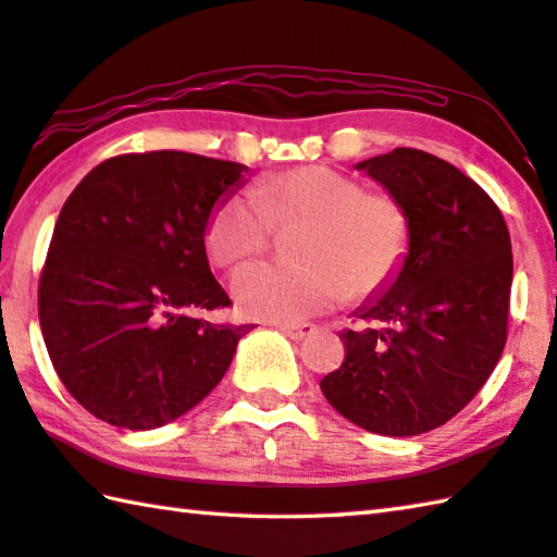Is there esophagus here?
I'll use <instances>...</instances> for the list:
<instances>
[{
	"label": "esophagus",
	"instance_id": "obj_1",
	"mask_svg": "<svg viewBox=\"0 0 557 557\" xmlns=\"http://www.w3.org/2000/svg\"><path fill=\"white\" fill-rule=\"evenodd\" d=\"M277 329L292 341H301L313 333V323H277Z\"/></svg>",
	"mask_w": 557,
	"mask_h": 557
}]
</instances>
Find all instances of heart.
<instances>
[{"label": "heart", "mask_w": 557, "mask_h": 557, "mask_svg": "<svg viewBox=\"0 0 557 557\" xmlns=\"http://www.w3.org/2000/svg\"><path fill=\"white\" fill-rule=\"evenodd\" d=\"M277 231L301 228L297 262H250L231 280L238 311L277 323L329 311L343 299L382 295L407 262L411 216L387 189H368L356 175L301 165L262 177L211 211L205 244L211 262L236 265L268 250Z\"/></svg>", "instance_id": "obj_1"}]
</instances>
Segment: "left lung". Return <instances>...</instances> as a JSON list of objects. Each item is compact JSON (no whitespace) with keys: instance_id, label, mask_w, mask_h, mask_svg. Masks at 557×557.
Here are the masks:
<instances>
[{"instance_id":"8db88e82","label":"left lung","mask_w":557,"mask_h":557,"mask_svg":"<svg viewBox=\"0 0 557 557\" xmlns=\"http://www.w3.org/2000/svg\"><path fill=\"white\" fill-rule=\"evenodd\" d=\"M411 216V248L384 297L341 333L323 397L380 436H419L482 389L507 343L511 238L499 207L458 168L417 148L362 160Z\"/></svg>"}]
</instances>
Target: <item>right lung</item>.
<instances>
[{"instance_id":"obj_1","label":"right lung","mask_w":557,"mask_h":557,"mask_svg":"<svg viewBox=\"0 0 557 557\" xmlns=\"http://www.w3.org/2000/svg\"><path fill=\"white\" fill-rule=\"evenodd\" d=\"M246 165L182 150L99 163L60 209L38 280V319L65 389L111 426H165L228 370L250 323L226 309L205 231Z\"/></svg>"}]
</instances>
